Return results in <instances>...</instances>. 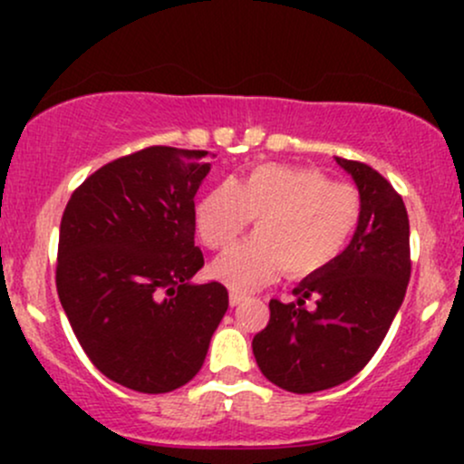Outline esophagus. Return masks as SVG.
Wrapping results in <instances>:
<instances>
[{
	"label": "esophagus",
	"mask_w": 464,
	"mask_h": 464,
	"mask_svg": "<svg viewBox=\"0 0 464 464\" xmlns=\"http://www.w3.org/2000/svg\"><path fill=\"white\" fill-rule=\"evenodd\" d=\"M244 299H246V295H242V292H231V295H228V303H231L233 307L239 305Z\"/></svg>",
	"instance_id": "1"
}]
</instances>
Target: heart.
Returning a JSON list of instances; mask_svg holds the SVG:
<instances>
[{
    "label": "heart",
    "instance_id": "heart-1",
    "mask_svg": "<svg viewBox=\"0 0 464 464\" xmlns=\"http://www.w3.org/2000/svg\"><path fill=\"white\" fill-rule=\"evenodd\" d=\"M257 218V233L227 250L211 273L233 290H253L281 270L292 279L324 273L362 220V196L316 168L264 163L236 185L222 180L196 205L207 248H227Z\"/></svg>",
    "mask_w": 464,
    "mask_h": 464
}]
</instances>
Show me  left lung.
<instances>
[{
	"label": "left lung",
	"instance_id": "1",
	"mask_svg": "<svg viewBox=\"0 0 464 464\" xmlns=\"http://www.w3.org/2000/svg\"><path fill=\"white\" fill-rule=\"evenodd\" d=\"M335 161L362 196L358 231L324 273L295 287V303L270 301V321L253 338L264 375L296 395L344 384L369 364L401 307L412 268L401 196L371 165Z\"/></svg>",
	"mask_w": 464,
	"mask_h": 464
}]
</instances>
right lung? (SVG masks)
Instances as JSON below:
<instances>
[{
	"mask_svg": "<svg viewBox=\"0 0 464 464\" xmlns=\"http://www.w3.org/2000/svg\"><path fill=\"white\" fill-rule=\"evenodd\" d=\"M207 150L150 146L102 165L61 220L56 290L93 366L137 392H169L200 371L228 307L218 281L196 285L194 196Z\"/></svg>",
	"mask_w": 464,
	"mask_h": 464,
	"instance_id": "right-lung-1",
	"label": "right lung"
}]
</instances>
